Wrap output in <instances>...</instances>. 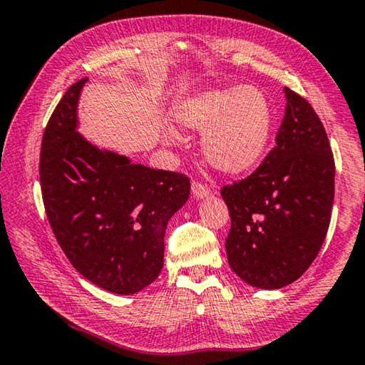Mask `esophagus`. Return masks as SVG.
<instances>
[{"label":"esophagus","mask_w":365,"mask_h":365,"mask_svg":"<svg viewBox=\"0 0 365 365\" xmlns=\"http://www.w3.org/2000/svg\"><path fill=\"white\" fill-rule=\"evenodd\" d=\"M192 193H193V198L205 200V198H208L210 195H211V190L206 187V185H203V183L193 182L192 183Z\"/></svg>","instance_id":"34e87169"}]
</instances>
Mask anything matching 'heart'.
<instances>
[{
	"mask_svg": "<svg viewBox=\"0 0 365 365\" xmlns=\"http://www.w3.org/2000/svg\"><path fill=\"white\" fill-rule=\"evenodd\" d=\"M175 119L185 129L203 133L201 150L206 162L227 175L257 167L274 133L270 101L255 86L200 91L178 105ZM164 140L173 143L175 133L167 130Z\"/></svg>",
	"mask_w": 365,
	"mask_h": 365,
	"instance_id": "b5f03b06",
	"label": "heart"
}]
</instances>
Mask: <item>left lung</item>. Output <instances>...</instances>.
<instances>
[{
	"instance_id": "obj_1",
	"label": "left lung",
	"mask_w": 365,
	"mask_h": 365,
	"mask_svg": "<svg viewBox=\"0 0 365 365\" xmlns=\"http://www.w3.org/2000/svg\"><path fill=\"white\" fill-rule=\"evenodd\" d=\"M285 116L252 175L221 190L230 208L227 262L239 279L277 290L307 272L322 249L334 203V159L312 105L290 88Z\"/></svg>"
}]
</instances>
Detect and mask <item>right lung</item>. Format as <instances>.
Wrapping results in <instances>:
<instances>
[{
    "label": "right lung",
    "instance_id": "add662e5",
    "mask_svg": "<svg viewBox=\"0 0 365 365\" xmlns=\"http://www.w3.org/2000/svg\"><path fill=\"white\" fill-rule=\"evenodd\" d=\"M88 78L67 90L42 138L41 188L62 251L91 284L118 295L150 285L164 267L168 220L187 203L182 173L133 164L78 133Z\"/></svg>",
    "mask_w": 365,
    "mask_h": 365
}]
</instances>
